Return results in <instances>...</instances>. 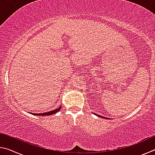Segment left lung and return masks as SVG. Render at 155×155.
<instances>
[{
  "instance_id": "1",
  "label": "left lung",
  "mask_w": 155,
  "mask_h": 155,
  "mask_svg": "<svg viewBox=\"0 0 155 155\" xmlns=\"http://www.w3.org/2000/svg\"><path fill=\"white\" fill-rule=\"evenodd\" d=\"M96 115H97V116H98V117H102V118H105V119H108V118H107V117H103V116H101V115H97V114H95Z\"/></svg>"
}]
</instances>
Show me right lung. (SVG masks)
Here are the masks:
<instances>
[{
    "label": "right lung",
    "instance_id": "obj_1",
    "mask_svg": "<svg viewBox=\"0 0 155 155\" xmlns=\"http://www.w3.org/2000/svg\"><path fill=\"white\" fill-rule=\"evenodd\" d=\"M61 105L60 106L59 108H57L56 109L53 110V111H48V112H46V113H42V114H33V113H31V114L33 115H44V116H45V115H53L54 114H56L57 112H58L60 109H61Z\"/></svg>",
    "mask_w": 155,
    "mask_h": 155
}]
</instances>
